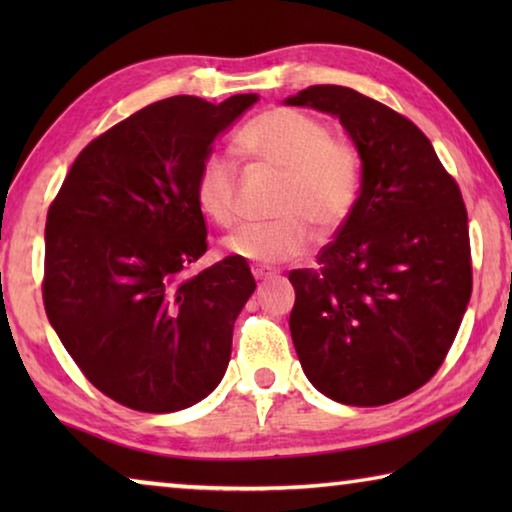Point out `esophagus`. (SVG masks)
Returning a JSON list of instances; mask_svg holds the SVG:
<instances>
[{"mask_svg":"<svg viewBox=\"0 0 512 512\" xmlns=\"http://www.w3.org/2000/svg\"><path fill=\"white\" fill-rule=\"evenodd\" d=\"M253 275H255V280H268V277L275 275V271L266 266H253Z\"/></svg>","mask_w":512,"mask_h":512,"instance_id":"esophagus-1","label":"esophagus"}]
</instances>
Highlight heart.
I'll use <instances>...</instances> for the list:
<instances>
[{
    "instance_id": "b5f03b06",
    "label": "heart",
    "mask_w": 512,
    "mask_h": 512,
    "mask_svg": "<svg viewBox=\"0 0 512 512\" xmlns=\"http://www.w3.org/2000/svg\"><path fill=\"white\" fill-rule=\"evenodd\" d=\"M241 144L282 171L271 221L244 223L225 239L230 255L259 264H277L300 255L311 225L327 235L348 219L361 187V160L350 144L334 140L329 128L298 108L277 106L246 121ZM198 210L216 225L237 219V169L230 155L210 151L194 178Z\"/></svg>"
}]
</instances>
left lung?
I'll return each mask as SVG.
<instances>
[{"mask_svg": "<svg viewBox=\"0 0 512 512\" xmlns=\"http://www.w3.org/2000/svg\"><path fill=\"white\" fill-rule=\"evenodd\" d=\"M287 106L339 117L361 158V189L316 268H296L289 329L307 379L329 400L381 406L436 375L472 296L467 210L418 126L343 85Z\"/></svg>", "mask_w": 512, "mask_h": 512, "instance_id": "left-lung-1", "label": "left lung"}]
</instances>
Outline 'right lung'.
<instances>
[{"label": "right lung", "mask_w": 512, "mask_h": 512, "mask_svg": "<svg viewBox=\"0 0 512 512\" xmlns=\"http://www.w3.org/2000/svg\"><path fill=\"white\" fill-rule=\"evenodd\" d=\"M257 99L171 97L137 110L85 146L49 207L47 318L90 384L128 409H187L228 368L255 277L235 255L183 271L207 250L198 164Z\"/></svg>", "instance_id": "right-lung-1"}]
</instances>
